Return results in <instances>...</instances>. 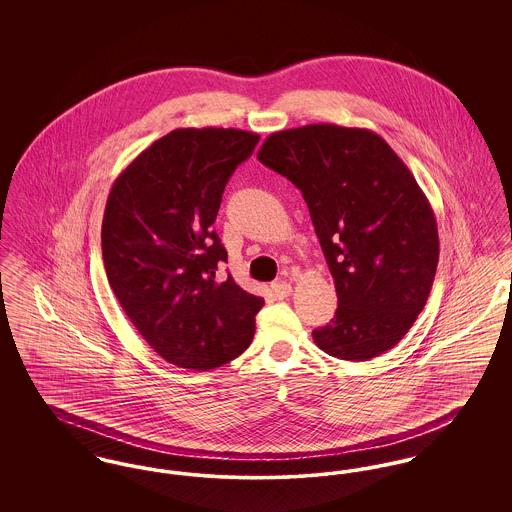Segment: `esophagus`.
Listing matches in <instances>:
<instances>
[{
    "label": "esophagus",
    "instance_id": "34e87169",
    "mask_svg": "<svg viewBox=\"0 0 512 512\" xmlns=\"http://www.w3.org/2000/svg\"><path fill=\"white\" fill-rule=\"evenodd\" d=\"M270 288H272V293H274L276 299H286L292 293V284H288V282H276Z\"/></svg>",
    "mask_w": 512,
    "mask_h": 512
}]
</instances>
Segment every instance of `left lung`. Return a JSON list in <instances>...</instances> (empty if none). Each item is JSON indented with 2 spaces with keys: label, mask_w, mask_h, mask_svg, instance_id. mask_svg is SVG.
Returning <instances> with one entry per match:
<instances>
[{
  "label": "left lung",
  "mask_w": 512,
  "mask_h": 512,
  "mask_svg": "<svg viewBox=\"0 0 512 512\" xmlns=\"http://www.w3.org/2000/svg\"><path fill=\"white\" fill-rule=\"evenodd\" d=\"M257 159L301 190L336 284V315L315 343L341 361L390 351L438 268V224L413 172L376 132L328 122L270 134Z\"/></svg>",
  "instance_id": "obj_1"
}]
</instances>
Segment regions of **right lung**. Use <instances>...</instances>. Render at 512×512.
<instances>
[{
  "label": "right lung",
  "instance_id": "right-lung-1",
  "mask_svg": "<svg viewBox=\"0 0 512 512\" xmlns=\"http://www.w3.org/2000/svg\"><path fill=\"white\" fill-rule=\"evenodd\" d=\"M259 134L176 128L144 149L115 180L101 224L111 290L142 338L180 368L211 370L242 355L265 301L228 274L211 228L224 186Z\"/></svg>",
  "mask_w": 512,
  "mask_h": 512
}]
</instances>
